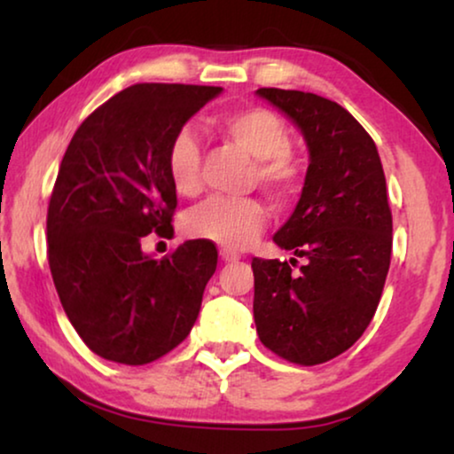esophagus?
I'll return each mask as SVG.
<instances>
[{
  "instance_id": "1",
  "label": "esophagus",
  "mask_w": 454,
  "mask_h": 454,
  "mask_svg": "<svg viewBox=\"0 0 454 454\" xmlns=\"http://www.w3.org/2000/svg\"><path fill=\"white\" fill-rule=\"evenodd\" d=\"M219 254H221V260H223V262H235V260H239V258H241V256H239V252L229 250V247H221Z\"/></svg>"
}]
</instances>
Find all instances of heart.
I'll use <instances>...</instances> for the list:
<instances>
[{
  "mask_svg": "<svg viewBox=\"0 0 454 454\" xmlns=\"http://www.w3.org/2000/svg\"><path fill=\"white\" fill-rule=\"evenodd\" d=\"M221 132L254 159V177L281 200L300 190L301 163L291 153L287 123L266 107H241L219 120ZM202 153L192 129L173 134L167 148V173L173 190L182 196L200 192ZM266 221V208L256 198L213 196L192 210L185 221L190 235L225 247H241L256 238Z\"/></svg>",
  "mask_w": 454,
  "mask_h": 454,
  "instance_id": "1",
  "label": "heart"
}]
</instances>
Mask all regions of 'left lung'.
Masks as SVG:
<instances>
[{
    "label": "left lung",
    "mask_w": 454,
    "mask_h": 454,
    "mask_svg": "<svg viewBox=\"0 0 454 454\" xmlns=\"http://www.w3.org/2000/svg\"><path fill=\"white\" fill-rule=\"evenodd\" d=\"M301 129L309 165L301 198L275 244L306 260H252L258 337L291 364L316 365L362 337L380 301L393 252L387 179L372 136L314 92L258 89Z\"/></svg>",
    "instance_id": "left-lung-1"
}]
</instances>
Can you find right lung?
<instances>
[{
  "mask_svg": "<svg viewBox=\"0 0 454 454\" xmlns=\"http://www.w3.org/2000/svg\"><path fill=\"white\" fill-rule=\"evenodd\" d=\"M221 86L134 84L72 136L47 208V258L64 312L109 362L142 365L188 337L216 270V247L190 239L169 256L142 252L167 238L177 194L167 173L173 134Z\"/></svg>",
  "mask_w": 454,
  "mask_h": 454,
  "instance_id": "right-lung-1",
  "label": "right lung"
}]
</instances>
